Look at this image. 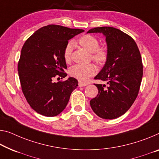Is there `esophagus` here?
Instances as JSON below:
<instances>
[{
	"instance_id": "obj_1",
	"label": "esophagus",
	"mask_w": 159,
	"mask_h": 159,
	"mask_svg": "<svg viewBox=\"0 0 159 159\" xmlns=\"http://www.w3.org/2000/svg\"><path fill=\"white\" fill-rule=\"evenodd\" d=\"M88 85L87 83H85V82H79V87H85Z\"/></svg>"
}]
</instances>
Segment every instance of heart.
Returning <instances> with one entry per match:
<instances>
[{"label":"heart","instance_id":"heart-1","mask_svg":"<svg viewBox=\"0 0 159 159\" xmlns=\"http://www.w3.org/2000/svg\"><path fill=\"white\" fill-rule=\"evenodd\" d=\"M80 45L92 54V57L95 62L102 64L107 59V50L104 48H99V40L95 36L92 35H84L78 40ZM73 43L67 44L63 52V57L66 62H69L71 59L73 49ZM70 75L80 81H87L90 77L93 76L97 72V67L93 64L86 65H75L70 68Z\"/></svg>","mask_w":159,"mask_h":159}]
</instances>
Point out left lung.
I'll return each instance as SVG.
<instances>
[{
    "label": "left lung",
    "mask_w": 159,
    "mask_h": 159,
    "mask_svg": "<svg viewBox=\"0 0 159 159\" xmlns=\"http://www.w3.org/2000/svg\"><path fill=\"white\" fill-rule=\"evenodd\" d=\"M87 33H102L106 38L107 59L94 77L107 84H94L98 94L90 101L97 116L118 118L127 111L137 97L143 76L140 52L132 38L112 27H100Z\"/></svg>",
    "instance_id": "left-lung-1"
}]
</instances>
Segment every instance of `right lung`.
<instances>
[{"label": "right lung", "mask_w": 159, "mask_h": 159, "mask_svg": "<svg viewBox=\"0 0 159 159\" xmlns=\"http://www.w3.org/2000/svg\"><path fill=\"white\" fill-rule=\"evenodd\" d=\"M84 31L49 25L35 31L24 43L18 65L22 91L32 109L41 115L60 114L78 86L74 77L58 82L54 79L67 76L64 50L68 40Z\"/></svg>", "instance_id": "right-lung-1"}]
</instances>
